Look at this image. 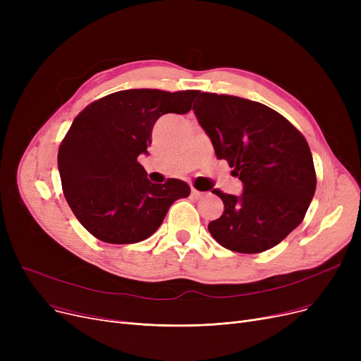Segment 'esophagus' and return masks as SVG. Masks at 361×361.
Segmentation results:
<instances>
[{
  "instance_id": "esophagus-1",
  "label": "esophagus",
  "mask_w": 361,
  "mask_h": 361,
  "mask_svg": "<svg viewBox=\"0 0 361 361\" xmlns=\"http://www.w3.org/2000/svg\"><path fill=\"white\" fill-rule=\"evenodd\" d=\"M204 195H206L204 192H199V190H196V188H192V196H193V199H202Z\"/></svg>"
}]
</instances>
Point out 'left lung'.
<instances>
[{
	"instance_id": "obj_1",
	"label": "left lung",
	"mask_w": 361,
	"mask_h": 361,
	"mask_svg": "<svg viewBox=\"0 0 361 361\" xmlns=\"http://www.w3.org/2000/svg\"><path fill=\"white\" fill-rule=\"evenodd\" d=\"M195 116L243 183L240 196L212 190L224 214L207 230L237 253L269 250L301 224L316 190V173L305 136L260 102L200 92Z\"/></svg>"
}]
</instances>
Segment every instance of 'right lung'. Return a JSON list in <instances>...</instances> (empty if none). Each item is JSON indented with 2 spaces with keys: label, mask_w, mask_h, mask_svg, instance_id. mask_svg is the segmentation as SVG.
<instances>
[{
  "label": "right lung",
  "mask_w": 361,
  "mask_h": 361,
  "mask_svg": "<svg viewBox=\"0 0 361 361\" xmlns=\"http://www.w3.org/2000/svg\"><path fill=\"white\" fill-rule=\"evenodd\" d=\"M199 90L130 89L87 105L59 149L63 192L73 214L101 241L133 244L154 234L169 206L190 195L185 181L147 180L152 128L164 114H187Z\"/></svg>",
  "instance_id": "1"
}]
</instances>
